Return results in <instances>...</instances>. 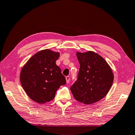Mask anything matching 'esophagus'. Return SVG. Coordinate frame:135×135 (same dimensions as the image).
Here are the masks:
<instances>
[{
    "mask_svg": "<svg viewBox=\"0 0 135 135\" xmlns=\"http://www.w3.org/2000/svg\"><path fill=\"white\" fill-rule=\"evenodd\" d=\"M65 79H66V81H67V83H68L70 82V76H66L65 77Z\"/></svg>",
    "mask_w": 135,
    "mask_h": 135,
    "instance_id": "obj_1",
    "label": "esophagus"
}]
</instances>
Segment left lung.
<instances>
[{
    "instance_id": "8db88e82",
    "label": "left lung",
    "mask_w": 135,
    "mask_h": 135,
    "mask_svg": "<svg viewBox=\"0 0 135 135\" xmlns=\"http://www.w3.org/2000/svg\"><path fill=\"white\" fill-rule=\"evenodd\" d=\"M76 55L80 66L77 80L70 90L77 101L90 105L105 97L114 76L108 63L98 54L88 51Z\"/></svg>"
}]
</instances>
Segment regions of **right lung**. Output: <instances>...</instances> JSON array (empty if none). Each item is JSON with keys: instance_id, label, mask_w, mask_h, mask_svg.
<instances>
[{"instance_id": "1", "label": "right lung", "mask_w": 135, "mask_h": 135, "mask_svg": "<svg viewBox=\"0 0 135 135\" xmlns=\"http://www.w3.org/2000/svg\"><path fill=\"white\" fill-rule=\"evenodd\" d=\"M59 52L45 49L29 59L22 68L20 81L27 95L37 103L44 104L55 98L56 90L66 83L65 77L56 64Z\"/></svg>"}]
</instances>
